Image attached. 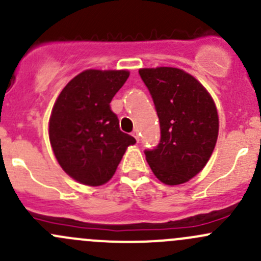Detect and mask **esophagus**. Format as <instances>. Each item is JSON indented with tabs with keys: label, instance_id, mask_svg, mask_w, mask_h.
Returning a JSON list of instances; mask_svg holds the SVG:
<instances>
[{
	"label": "esophagus",
	"instance_id": "1",
	"mask_svg": "<svg viewBox=\"0 0 261 261\" xmlns=\"http://www.w3.org/2000/svg\"><path fill=\"white\" fill-rule=\"evenodd\" d=\"M133 136H134V138L136 139V141L140 140V134H139V130H138V128H135V130L133 131Z\"/></svg>",
	"mask_w": 261,
	"mask_h": 261
}]
</instances>
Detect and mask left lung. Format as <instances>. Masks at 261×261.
Returning a JSON list of instances; mask_svg holds the SVG:
<instances>
[{"instance_id":"1","label":"left lung","mask_w":261,"mask_h":261,"mask_svg":"<svg viewBox=\"0 0 261 261\" xmlns=\"http://www.w3.org/2000/svg\"><path fill=\"white\" fill-rule=\"evenodd\" d=\"M160 122V141L145 150L160 181L177 186L198 174L211 158L218 136V115L211 94L193 75L172 67L139 70Z\"/></svg>"}]
</instances>
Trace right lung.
<instances>
[{"label":"right lung","instance_id":"right-lung-1","mask_svg":"<svg viewBox=\"0 0 261 261\" xmlns=\"http://www.w3.org/2000/svg\"><path fill=\"white\" fill-rule=\"evenodd\" d=\"M127 70L88 69L60 92L49 120V139L60 167L73 179L91 187L107 183L128 145L110 103L125 84Z\"/></svg>","mask_w":261,"mask_h":261}]
</instances>
